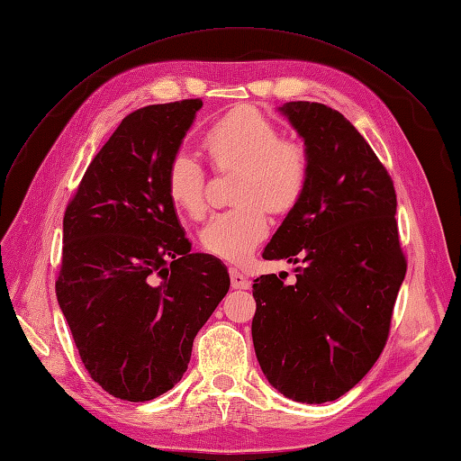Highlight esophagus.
Segmentation results:
<instances>
[{
	"instance_id": "esophagus-1",
	"label": "esophagus",
	"mask_w": 461,
	"mask_h": 461,
	"mask_svg": "<svg viewBox=\"0 0 461 461\" xmlns=\"http://www.w3.org/2000/svg\"><path fill=\"white\" fill-rule=\"evenodd\" d=\"M229 273H230L232 288H239V290H248L249 288V281H248V276L244 273H240L239 269H234V267H230Z\"/></svg>"
}]
</instances>
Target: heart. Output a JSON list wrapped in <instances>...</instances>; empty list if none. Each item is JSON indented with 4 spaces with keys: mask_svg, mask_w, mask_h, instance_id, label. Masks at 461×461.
<instances>
[{
    "mask_svg": "<svg viewBox=\"0 0 461 461\" xmlns=\"http://www.w3.org/2000/svg\"><path fill=\"white\" fill-rule=\"evenodd\" d=\"M203 149L217 169L239 167L236 202L209 219L200 234L207 254L239 263L269 234V209L283 213L298 202L308 183L310 151L296 138H281L261 111L240 105L222 115L203 136ZM167 192L186 215L200 219L205 209V178L190 153L178 151L167 169Z\"/></svg>",
    "mask_w": 461,
    "mask_h": 461,
    "instance_id": "obj_1",
    "label": "heart"
}]
</instances>
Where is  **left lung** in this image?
Masks as SVG:
<instances>
[{"instance_id": "8db88e82", "label": "left lung", "mask_w": 461, "mask_h": 461, "mask_svg": "<svg viewBox=\"0 0 461 461\" xmlns=\"http://www.w3.org/2000/svg\"><path fill=\"white\" fill-rule=\"evenodd\" d=\"M278 111L310 151V175L263 259L300 267L292 283L283 275L256 278L252 339L278 393L323 403L354 388L379 359L408 265L393 178L366 138L323 104L288 102Z\"/></svg>"}]
</instances>
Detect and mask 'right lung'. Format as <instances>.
<instances>
[{"mask_svg":"<svg viewBox=\"0 0 461 461\" xmlns=\"http://www.w3.org/2000/svg\"><path fill=\"white\" fill-rule=\"evenodd\" d=\"M202 105L124 117L63 217L59 308L92 379L127 402L183 379L194 339L230 286L221 259L190 252L167 192V169Z\"/></svg>","mask_w":461,"mask_h":461,"instance_id":"obj_1","label":"right lung"}]
</instances>
